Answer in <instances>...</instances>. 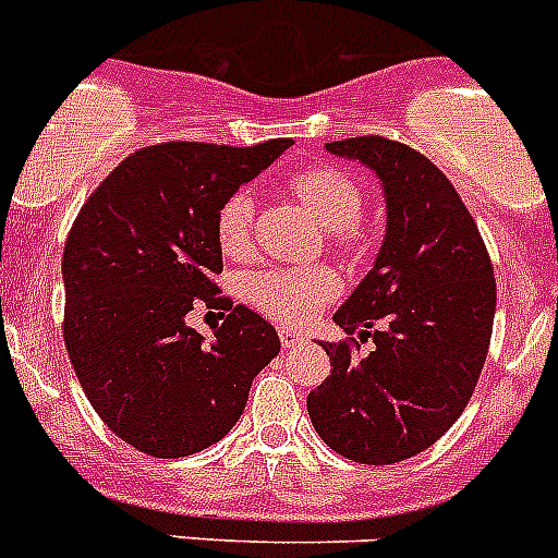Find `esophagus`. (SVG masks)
<instances>
[{
	"label": "esophagus",
	"instance_id": "obj_1",
	"mask_svg": "<svg viewBox=\"0 0 558 558\" xmlns=\"http://www.w3.org/2000/svg\"><path fill=\"white\" fill-rule=\"evenodd\" d=\"M279 340H282V349H295V345L304 342V335H299L293 329H279Z\"/></svg>",
	"mask_w": 558,
	"mask_h": 558
}]
</instances>
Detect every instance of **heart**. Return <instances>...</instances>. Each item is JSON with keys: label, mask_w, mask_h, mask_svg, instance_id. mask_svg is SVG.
<instances>
[{"label": "heart", "mask_w": 558, "mask_h": 558, "mask_svg": "<svg viewBox=\"0 0 558 558\" xmlns=\"http://www.w3.org/2000/svg\"><path fill=\"white\" fill-rule=\"evenodd\" d=\"M290 187L329 229L331 243L345 254H360L371 240L360 218L365 193L351 173L335 166H310L293 173ZM216 240L227 257H245L254 245V196L229 193L216 213ZM340 290L337 276L324 265L304 268H263L243 279V299L265 318L284 326H304Z\"/></svg>", "instance_id": "1"}]
</instances>
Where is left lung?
I'll return each instance as SVG.
<instances>
[{"mask_svg": "<svg viewBox=\"0 0 558 558\" xmlns=\"http://www.w3.org/2000/svg\"><path fill=\"white\" fill-rule=\"evenodd\" d=\"M381 179L387 232L360 288L335 313L349 335L324 342L331 373L306 398L340 457L392 464L434 446L476 390L495 318V274L476 221L428 157L381 135L326 143Z\"/></svg>", "mask_w": 558, "mask_h": 558, "instance_id": "left-lung-1", "label": "left lung"}]
</instances>
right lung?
I'll return each mask as SVG.
<instances>
[{"label": "right lung", "instance_id": "right-lung-1", "mask_svg": "<svg viewBox=\"0 0 558 558\" xmlns=\"http://www.w3.org/2000/svg\"><path fill=\"white\" fill-rule=\"evenodd\" d=\"M288 146H146L82 204L63 252V340L96 415L141 453L179 459L218 442L282 349L243 304L227 306L213 340L185 318L221 301L218 207Z\"/></svg>", "mask_w": 558, "mask_h": 558}]
</instances>
